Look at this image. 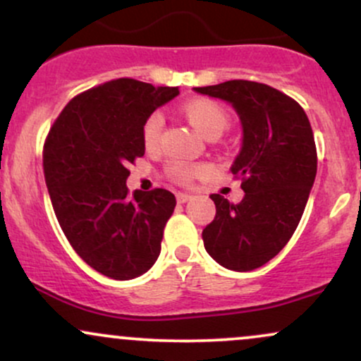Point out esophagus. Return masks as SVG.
<instances>
[{
  "instance_id": "1",
  "label": "esophagus",
  "mask_w": 361,
  "mask_h": 361,
  "mask_svg": "<svg viewBox=\"0 0 361 361\" xmlns=\"http://www.w3.org/2000/svg\"><path fill=\"white\" fill-rule=\"evenodd\" d=\"M190 195L188 193H176V200H178V204H186V202L190 200Z\"/></svg>"
}]
</instances>
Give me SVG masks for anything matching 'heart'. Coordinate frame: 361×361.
I'll list each match as a JSON object with an SVG mask.
<instances>
[{
    "label": "heart",
    "instance_id": "heart-1",
    "mask_svg": "<svg viewBox=\"0 0 361 361\" xmlns=\"http://www.w3.org/2000/svg\"><path fill=\"white\" fill-rule=\"evenodd\" d=\"M183 115L188 120L190 126L204 137H210V135H221L226 127L229 126V115L221 103L209 100V98H195L185 103ZM164 120L159 114H152L151 117L146 120L142 127V140L144 146L147 149H154L159 142L161 130H163ZM204 166H193V164L186 163H173L169 166V175L178 183H190L195 176L204 173Z\"/></svg>",
    "mask_w": 361,
    "mask_h": 361
}]
</instances>
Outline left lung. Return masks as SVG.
Here are the masks:
<instances>
[{
    "instance_id": "left-lung-1",
    "label": "left lung",
    "mask_w": 361,
    "mask_h": 361,
    "mask_svg": "<svg viewBox=\"0 0 361 361\" xmlns=\"http://www.w3.org/2000/svg\"><path fill=\"white\" fill-rule=\"evenodd\" d=\"M233 105L243 126L231 171L241 178L239 204L214 193V221L202 238L227 270L251 271L275 258L299 226L317 173V152L305 111L263 82L233 80L193 88Z\"/></svg>"
}]
</instances>
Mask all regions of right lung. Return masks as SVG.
I'll return each mask as SVG.
<instances>
[{
  "label": "right lung",
  "instance_id": "add662e5",
  "mask_svg": "<svg viewBox=\"0 0 361 361\" xmlns=\"http://www.w3.org/2000/svg\"><path fill=\"white\" fill-rule=\"evenodd\" d=\"M178 94L120 78L74 97L49 130L44 175L54 212L74 251L109 279L144 275L161 252L176 198L164 188L130 197L127 168L146 151V120Z\"/></svg>",
  "mask_w": 361,
  "mask_h": 361
}]
</instances>
